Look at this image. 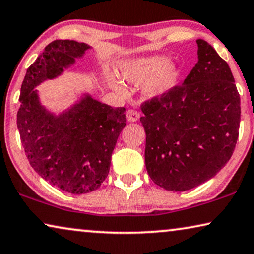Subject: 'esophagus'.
<instances>
[{
    "mask_svg": "<svg viewBox=\"0 0 254 254\" xmlns=\"http://www.w3.org/2000/svg\"><path fill=\"white\" fill-rule=\"evenodd\" d=\"M139 119V112L136 111V110H128L127 111V120L129 123H135Z\"/></svg>",
    "mask_w": 254,
    "mask_h": 254,
    "instance_id": "esophagus-1",
    "label": "esophagus"
}]
</instances>
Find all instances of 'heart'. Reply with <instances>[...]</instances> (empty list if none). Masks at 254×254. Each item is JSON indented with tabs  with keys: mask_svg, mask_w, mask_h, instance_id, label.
<instances>
[{
	"mask_svg": "<svg viewBox=\"0 0 254 254\" xmlns=\"http://www.w3.org/2000/svg\"><path fill=\"white\" fill-rule=\"evenodd\" d=\"M120 78L129 83H143L142 90L145 97L157 98L167 94L176 84L179 68L163 55L134 58L124 63L119 69ZM113 89L126 94L125 88L115 76L109 78Z\"/></svg>",
	"mask_w": 254,
	"mask_h": 254,
	"instance_id": "obj_1",
	"label": "heart"
}]
</instances>
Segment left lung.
Segmentation results:
<instances>
[{
    "label": "left lung",
    "mask_w": 254,
    "mask_h": 254,
    "mask_svg": "<svg viewBox=\"0 0 254 254\" xmlns=\"http://www.w3.org/2000/svg\"><path fill=\"white\" fill-rule=\"evenodd\" d=\"M198 62L181 86L141 106L145 167L157 186L186 191L212 179L238 138L241 98L227 62L197 40Z\"/></svg>",
    "instance_id": "obj_1"
}]
</instances>
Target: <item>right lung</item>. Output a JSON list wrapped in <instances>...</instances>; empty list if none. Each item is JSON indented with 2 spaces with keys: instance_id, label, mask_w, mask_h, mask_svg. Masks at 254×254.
I'll list each match as a JSON object with an SVG mask.
<instances>
[{
  "instance_id": "obj_1",
  "label": "right lung",
  "mask_w": 254,
  "mask_h": 254,
  "mask_svg": "<svg viewBox=\"0 0 254 254\" xmlns=\"http://www.w3.org/2000/svg\"><path fill=\"white\" fill-rule=\"evenodd\" d=\"M90 46L56 40L27 68L20 89L17 127L29 164L50 185L73 194L96 190L109 174L111 156L126 126V109L84 93L61 113L41 104L39 84L56 79Z\"/></svg>"
}]
</instances>
